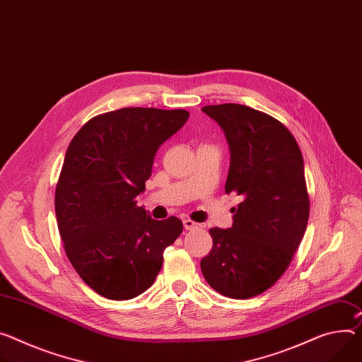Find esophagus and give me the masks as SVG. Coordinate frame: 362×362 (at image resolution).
I'll list each match as a JSON object with an SVG mask.
<instances>
[{
  "instance_id": "34e87169",
  "label": "esophagus",
  "mask_w": 362,
  "mask_h": 362,
  "mask_svg": "<svg viewBox=\"0 0 362 362\" xmlns=\"http://www.w3.org/2000/svg\"><path fill=\"white\" fill-rule=\"evenodd\" d=\"M184 228L187 229V230H191V229H196V228H199L200 225L199 223H196V221H192L191 218H184Z\"/></svg>"
}]
</instances>
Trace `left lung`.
<instances>
[{
	"mask_svg": "<svg viewBox=\"0 0 362 362\" xmlns=\"http://www.w3.org/2000/svg\"><path fill=\"white\" fill-rule=\"evenodd\" d=\"M230 148L225 191L242 197L230 229H210L213 247L202 262L206 281L230 298L272 287L304 236L310 199L300 148L272 116L242 104L206 105Z\"/></svg>",
	"mask_w": 362,
	"mask_h": 362,
	"instance_id": "1",
	"label": "left lung"
}]
</instances>
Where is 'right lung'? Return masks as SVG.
Masks as SVG:
<instances>
[{
    "mask_svg": "<svg viewBox=\"0 0 362 362\" xmlns=\"http://www.w3.org/2000/svg\"><path fill=\"white\" fill-rule=\"evenodd\" d=\"M187 110L126 107L98 115L71 141L54 191L65 254L87 286L110 300L146 291L163 249L182 232L171 216L137 206L159 146L187 122Z\"/></svg>",
    "mask_w": 362,
    "mask_h": 362,
    "instance_id": "add662e5",
    "label": "right lung"
}]
</instances>
